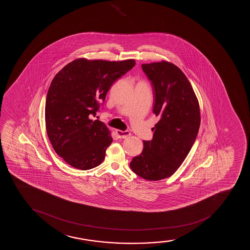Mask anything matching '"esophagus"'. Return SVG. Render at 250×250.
I'll return each instance as SVG.
<instances>
[{
    "label": "esophagus",
    "mask_w": 250,
    "mask_h": 250,
    "mask_svg": "<svg viewBox=\"0 0 250 250\" xmlns=\"http://www.w3.org/2000/svg\"><path fill=\"white\" fill-rule=\"evenodd\" d=\"M117 134H118L119 138H126L129 137L130 132L128 131H121V130H117Z\"/></svg>",
    "instance_id": "esophagus-1"
}]
</instances>
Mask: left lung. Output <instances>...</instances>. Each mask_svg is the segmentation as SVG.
<instances>
[{"instance_id":"1","label":"left lung","mask_w":250,"mask_h":250,"mask_svg":"<svg viewBox=\"0 0 250 250\" xmlns=\"http://www.w3.org/2000/svg\"><path fill=\"white\" fill-rule=\"evenodd\" d=\"M153 87L152 112L160 118L151 141H144L131 169L146 180L168 178L181 166L192 148L200 126L199 104L189 81L168 62L142 64Z\"/></svg>"}]
</instances>
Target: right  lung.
<instances>
[{"label":"right lung","instance_id":"right-lung-1","mask_svg":"<svg viewBox=\"0 0 250 250\" xmlns=\"http://www.w3.org/2000/svg\"><path fill=\"white\" fill-rule=\"evenodd\" d=\"M135 60L72 61L55 76L46 95L45 121L55 152L69 165L88 170L104 162L112 138L106 125L92 120L115 81Z\"/></svg>","mask_w":250,"mask_h":250}]
</instances>
